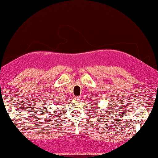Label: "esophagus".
<instances>
[{"instance_id": "esophagus-1", "label": "esophagus", "mask_w": 158, "mask_h": 158, "mask_svg": "<svg viewBox=\"0 0 158 158\" xmlns=\"http://www.w3.org/2000/svg\"><path fill=\"white\" fill-rule=\"evenodd\" d=\"M74 99H75V100H76V101H78V100H80V99H81V98H80V96H75Z\"/></svg>"}]
</instances>
